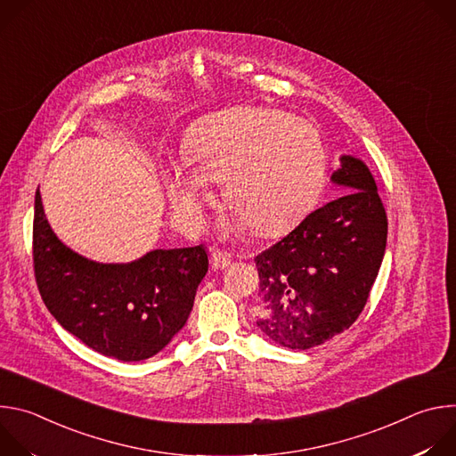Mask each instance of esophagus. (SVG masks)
I'll return each mask as SVG.
<instances>
[{"label":"esophagus","instance_id":"obj_1","mask_svg":"<svg viewBox=\"0 0 456 456\" xmlns=\"http://www.w3.org/2000/svg\"><path fill=\"white\" fill-rule=\"evenodd\" d=\"M211 265L216 271L227 269L231 265V254L220 248H211Z\"/></svg>","mask_w":456,"mask_h":456}]
</instances>
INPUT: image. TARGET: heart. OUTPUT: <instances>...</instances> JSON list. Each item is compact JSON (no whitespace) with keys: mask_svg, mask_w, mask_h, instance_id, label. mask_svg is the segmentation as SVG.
Returning a JSON list of instances; mask_svg holds the SVG:
<instances>
[{"mask_svg":"<svg viewBox=\"0 0 456 456\" xmlns=\"http://www.w3.org/2000/svg\"><path fill=\"white\" fill-rule=\"evenodd\" d=\"M185 159L192 171L171 166L166 189L173 208L202 224L213 183L236 213L234 229L248 225L273 236L294 224L314 202L327 171V148L305 118L267 106L216 113L194 129Z\"/></svg>","mask_w":456,"mask_h":456,"instance_id":"heart-1","label":"heart"}]
</instances>
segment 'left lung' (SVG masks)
<instances>
[{
    "mask_svg": "<svg viewBox=\"0 0 456 456\" xmlns=\"http://www.w3.org/2000/svg\"><path fill=\"white\" fill-rule=\"evenodd\" d=\"M332 183L348 189L254 257L257 329L290 350H308L350 329L379 274L387 218L368 166L341 155Z\"/></svg>",
    "mask_w": 456,
    "mask_h": 456,
    "instance_id": "1",
    "label": "left lung"
}]
</instances>
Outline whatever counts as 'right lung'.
Wrapping results in <instances>:
<instances>
[{
	"mask_svg": "<svg viewBox=\"0 0 456 456\" xmlns=\"http://www.w3.org/2000/svg\"><path fill=\"white\" fill-rule=\"evenodd\" d=\"M209 269L204 245L155 248L129 264H99L52 231L41 192L34 204V271L39 294L64 330L118 361H144L183 329Z\"/></svg>",
	"mask_w": 456,
	"mask_h": 456,
	"instance_id": "obj_1",
	"label": "right lung"
}]
</instances>
